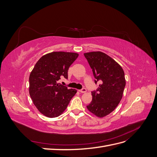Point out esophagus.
Returning <instances> with one entry per match:
<instances>
[{
  "mask_svg": "<svg viewBox=\"0 0 157 157\" xmlns=\"http://www.w3.org/2000/svg\"><path fill=\"white\" fill-rule=\"evenodd\" d=\"M78 91H79L80 92H81V93H84V92H86V88H82V89L79 90Z\"/></svg>",
  "mask_w": 157,
  "mask_h": 157,
  "instance_id": "34e87169",
  "label": "esophagus"
}]
</instances>
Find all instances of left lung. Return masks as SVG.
Instances as JSON below:
<instances>
[{
  "label": "left lung",
  "instance_id": "1",
  "mask_svg": "<svg viewBox=\"0 0 157 157\" xmlns=\"http://www.w3.org/2000/svg\"><path fill=\"white\" fill-rule=\"evenodd\" d=\"M92 69L94 82H99L92 91V101L87 109L98 117L111 113L121 100L126 86L124 72L121 65L105 53L92 52L84 54Z\"/></svg>",
  "mask_w": 157,
  "mask_h": 157
}]
</instances>
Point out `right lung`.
<instances>
[{"label": "right lung", "mask_w": 157, "mask_h": 157, "mask_svg": "<svg viewBox=\"0 0 157 157\" xmlns=\"http://www.w3.org/2000/svg\"><path fill=\"white\" fill-rule=\"evenodd\" d=\"M72 52H54L39 59L29 76V94L38 110L46 117L59 116L75 94V89L58 83L68 78L69 68L78 58Z\"/></svg>", "instance_id": "1"}]
</instances>
